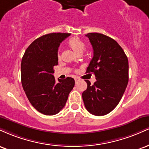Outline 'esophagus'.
Returning a JSON list of instances; mask_svg holds the SVG:
<instances>
[{"label": "esophagus", "mask_w": 149, "mask_h": 149, "mask_svg": "<svg viewBox=\"0 0 149 149\" xmlns=\"http://www.w3.org/2000/svg\"><path fill=\"white\" fill-rule=\"evenodd\" d=\"M74 80H75V81H76V82H78V80H79V79H78V78H74Z\"/></svg>", "instance_id": "34e87169"}]
</instances>
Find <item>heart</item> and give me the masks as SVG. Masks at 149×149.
Listing matches in <instances>:
<instances>
[{
    "instance_id": "heart-1",
    "label": "heart",
    "mask_w": 149,
    "mask_h": 149,
    "mask_svg": "<svg viewBox=\"0 0 149 149\" xmlns=\"http://www.w3.org/2000/svg\"><path fill=\"white\" fill-rule=\"evenodd\" d=\"M68 45L76 54H82L86 49V45L83 40L78 37H73L68 41ZM58 58H60V54L58 53Z\"/></svg>"
}]
</instances>
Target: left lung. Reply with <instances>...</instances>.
<instances>
[{"label": "left lung", "mask_w": 149, "mask_h": 149, "mask_svg": "<svg viewBox=\"0 0 149 149\" xmlns=\"http://www.w3.org/2000/svg\"><path fill=\"white\" fill-rule=\"evenodd\" d=\"M93 48V57L86 73H93L96 82L89 80L83 92L85 107L95 116H104L112 111L122 98L129 80L128 59L123 49L111 38L102 33L85 35Z\"/></svg>", "instance_id": "1"}]
</instances>
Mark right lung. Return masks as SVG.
I'll return each mask as SVG.
<instances>
[{"mask_svg":"<svg viewBox=\"0 0 149 149\" xmlns=\"http://www.w3.org/2000/svg\"><path fill=\"white\" fill-rule=\"evenodd\" d=\"M71 33H52L36 39L25 51L21 63L22 84L36 109L47 116L59 113L66 104L75 85L71 77L58 79L53 73L58 64L59 45Z\"/></svg>","mask_w":149,"mask_h":149,"instance_id":"1","label":"right lung"}]
</instances>
